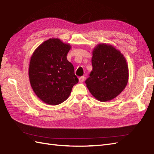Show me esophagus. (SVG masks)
I'll use <instances>...</instances> for the list:
<instances>
[{
    "label": "esophagus",
    "instance_id": "34e87169",
    "mask_svg": "<svg viewBox=\"0 0 154 154\" xmlns=\"http://www.w3.org/2000/svg\"><path fill=\"white\" fill-rule=\"evenodd\" d=\"M85 77L84 76H82V77H80L79 78V81L80 82H82L84 81H85Z\"/></svg>",
    "mask_w": 154,
    "mask_h": 154
}]
</instances>
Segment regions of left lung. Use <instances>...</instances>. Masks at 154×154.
<instances>
[{
	"mask_svg": "<svg viewBox=\"0 0 154 154\" xmlns=\"http://www.w3.org/2000/svg\"><path fill=\"white\" fill-rule=\"evenodd\" d=\"M92 65L85 82L97 100H112L124 90L129 79L128 66L123 54L115 47L100 43L94 47Z\"/></svg>",
	"mask_w": 154,
	"mask_h": 154,
	"instance_id": "left-lung-1",
	"label": "left lung"
}]
</instances>
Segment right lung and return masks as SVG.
I'll return each instance as SVG.
<instances>
[{
  "instance_id": "right-lung-1",
  "label": "right lung",
  "mask_w": 154,
  "mask_h": 154,
  "mask_svg": "<svg viewBox=\"0 0 154 154\" xmlns=\"http://www.w3.org/2000/svg\"><path fill=\"white\" fill-rule=\"evenodd\" d=\"M70 49L69 43L58 38H50L39 45L30 58L31 87L47 104L56 105L66 101L79 82L73 66L66 57Z\"/></svg>"
}]
</instances>
